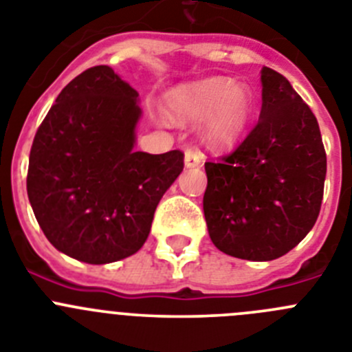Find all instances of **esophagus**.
I'll return each instance as SVG.
<instances>
[{
    "label": "esophagus",
    "mask_w": 352,
    "mask_h": 352,
    "mask_svg": "<svg viewBox=\"0 0 352 352\" xmlns=\"http://www.w3.org/2000/svg\"><path fill=\"white\" fill-rule=\"evenodd\" d=\"M199 164H201V155L197 153V151H192V149H188L185 153V167L186 169H192V167H199Z\"/></svg>",
    "instance_id": "obj_1"
}]
</instances>
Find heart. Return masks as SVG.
<instances>
[{"instance_id":"heart-1","label":"heart","mask_w":352,"mask_h":352,"mask_svg":"<svg viewBox=\"0 0 352 352\" xmlns=\"http://www.w3.org/2000/svg\"><path fill=\"white\" fill-rule=\"evenodd\" d=\"M164 105L174 121L203 119L199 135L214 149L231 148L243 138L256 109L250 89L226 77L182 84L167 93Z\"/></svg>"}]
</instances>
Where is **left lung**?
Returning a JSON list of instances; mask_svg holds the SVG:
<instances>
[{
    "label": "left lung",
    "instance_id": "1",
    "mask_svg": "<svg viewBox=\"0 0 352 352\" xmlns=\"http://www.w3.org/2000/svg\"><path fill=\"white\" fill-rule=\"evenodd\" d=\"M261 84L257 125L229 157L204 164L211 241L247 261L278 259L309 234L326 178L321 130L309 105L272 68L263 67Z\"/></svg>",
    "mask_w": 352,
    "mask_h": 352
}]
</instances>
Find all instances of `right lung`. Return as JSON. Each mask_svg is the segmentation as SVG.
Returning a JSON list of instances; mask_svg holds the SVG:
<instances>
[{
    "label": "right lung",
    "mask_w": 352,
    "mask_h": 352,
    "mask_svg": "<svg viewBox=\"0 0 352 352\" xmlns=\"http://www.w3.org/2000/svg\"><path fill=\"white\" fill-rule=\"evenodd\" d=\"M139 93L107 65L68 82L31 146L28 197L56 250L109 264L144 245L183 153L135 151Z\"/></svg>",
    "instance_id": "add662e5"
}]
</instances>
